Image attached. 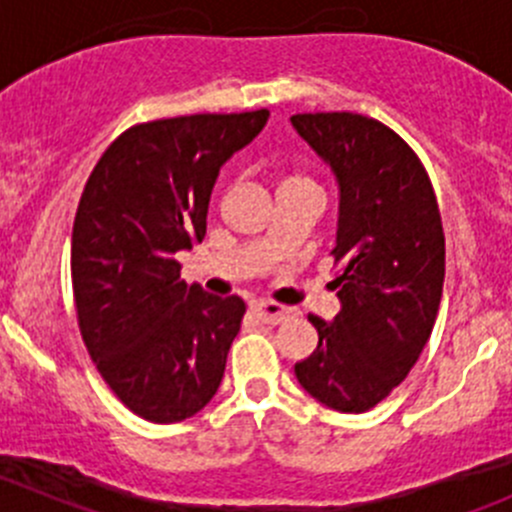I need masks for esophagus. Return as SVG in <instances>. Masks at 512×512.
Instances as JSON below:
<instances>
[{"mask_svg":"<svg viewBox=\"0 0 512 512\" xmlns=\"http://www.w3.org/2000/svg\"><path fill=\"white\" fill-rule=\"evenodd\" d=\"M252 312H255L257 320H262L265 325H280V322H285L287 317L292 315L290 307L280 305V302H272V300L252 302Z\"/></svg>","mask_w":512,"mask_h":512,"instance_id":"1","label":"esophagus"}]
</instances>
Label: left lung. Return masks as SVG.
<instances>
[{
	"mask_svg": "<svg viewBox=\"0 0 512 512\" xmlns=\"http://www.w3.org/2000/svg\"><path fill=\"white\" fill-rule=\"evenodd\" d=\"M297 135L337 180L332 280L340 312L307 320L317 347L295 362L302 388L337 413H365L418 362L445 280V235L418 155L390 127L352 112L292 114Z\"/></svg>",
	"mask_w": 512,
	"mask_h": 512,
	"instance_id": "8db88e82",
	"label": "left lung"
}]
</instances>
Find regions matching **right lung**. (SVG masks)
Here are the masks:
<instances>
[{
	"label": "right lung",
	"instance_id": "add662e5",
	"mask_svg": "<svg viewBox=\"0 0 512 512\" xmlns=\"http://www.w3.org/2000/svg\"><path fill=\"white\" fill-rule=\"evenodd\" d=\"M270 112L137 124L99 157L72 230L82 340L112 393L150 423L200 413L220 388L245 302L182 280L177 252L205 240L220 167Z\"/></svg>",
	"mask_w": 512,
	"mask_h": 512
}]
</instances>
